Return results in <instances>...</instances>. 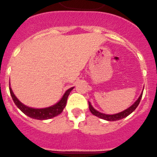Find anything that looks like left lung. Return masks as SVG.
Masks as SVG:
<instances>
[{
  "label": "left lung",
  "mask_w": 157,
  "mask_h": 157,
  "mask_svg": "<svg viewBox=\"0 0 157 157\" xmlns=\"http://www.w3.org/2000/svg\"><path fill=\"white\" fill-rule=\"evenodd\" d=\"M142 94H143V93H141L140 97L138 98V99L137 100V101H136L135 102H134V103L130 107V108H128V109H126V110L123 111V112H119V113H117V114L107 115V114H104V113H101V112H98V111H97L96 109H94V108H93V106L91 105L90 101H89V109H90V110L91 113H92L93 115L98 116V117L101 118V119L108 120V121H116V120H121V119H123V118L128 116L130 113H132V112L135 110L136 108H137V107L138 106V105H139L140 101H141V97H142Z\"/></svg>",
  "instance_id": "8db88e82"
}]
</instances>
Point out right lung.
<instances>
[{
	"label": "right lung",
	"instance_id": "obj_1",
	"mask_svg": "<svg viewBox=\"0 0 157 157\" xmlns=\"http://www.w3.org/2000/svg\"><path fill=\"white\" fill-rule=\"evenodd\" d=\"M74 89V87H71V88L68 89L65 92V94H63V98H61V100L57 102L56 105H52L51 107H48V108H45V109H33V108H30V107H27L26 105H24L23 104H22L19 100L17 99L15 94L12 92V89L9 86V90H10L11 96H12V100H13L14 103L16 106L19 108L22 112L24 113L25 115H27V116L30 118H33V119H36V120H48V119H51V118H53L55 116H58L63 112V109L66 106L67 104V100L68 98V95L70 94L71 91Z\"/></svg>",
	"mask_w": 157,
	"mask_h": 157
}]
</instances>
